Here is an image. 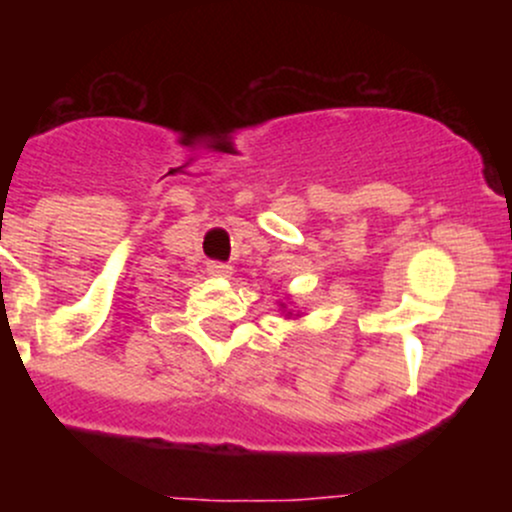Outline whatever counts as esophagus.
Here are the masks:
<instances>
[{
	"label": "esophagus",
	"instance_id": "obj_1",
	"mask_svg": "<svg viewBox=\"0 0 512 512\" xmlns=\"http://www.w3.org/2000/svg\"><path fill=\"white\" fill-rule=\"evenodd\" d=\"M207 272L211 274V276H228L231 274V267H228V264H223V262H207Z\"/></svg>",
	"mask_w": 512,
	"mask_h": 512
}]
</instances>
